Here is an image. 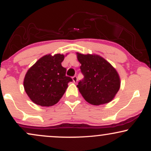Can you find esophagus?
<instances>
[{
  "mask_svg": "<svg viewBox=\"0 0 151 151\" xmlns=\"http://www.w3.org/2000/svg\"><path fill=\"white\" fill-rule=\"evenodd\" d=\"M72 79H73V81H74V83H77V82L78 79H77V76H74V77H72Z\"/></svg>",
  "mask_w": 151,
  "mask_h": 151,
  "instance_id": "esophagus-1",
  "label": "esophagus"
}]
</instances>
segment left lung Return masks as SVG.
<instances>
[{"mask_svg": "<svg viewBox=\"0 0 151 151\" xmlns=\"http://www.w3.org/2000/svg\"><path fill=\"white\" fill-rule=\"evenodd\" d=\"M84 79L77 86L88 103L99 106L107 104L115 97L121 86L116 69L98 55L77 53Z\"/></svg>", "mask_w": 151, "mask_h": 151, "instance_id": "8db88e82", "label": "left lung"}]
</instances>
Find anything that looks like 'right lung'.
I'll list each match as a JSON object with an SVG mask.
<instances>
[{"label": "right lung", "mask_w": 151, "mask_h": 151, "mask_svg": "<svg viewBox=\"0 0 151 151\" xmlns=\"http://www.w3.org/2000/svg\"><path fill=\"white\" fill-rule=\"evenodd\" d=\"M65 55H46L27 70L23 86L27 96L36 104L51 106L60 101L72 78L66 76L62 66Z\"/></svg>", "instance_id": "right-lung-1"}]
</instances>
